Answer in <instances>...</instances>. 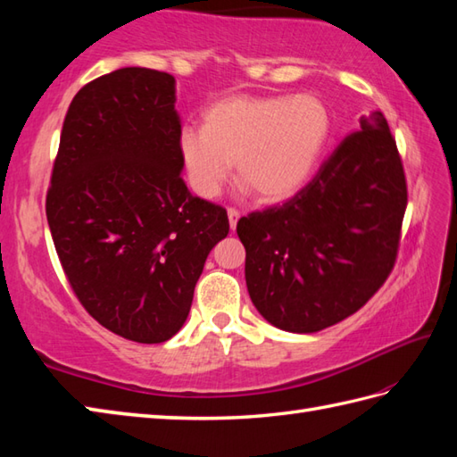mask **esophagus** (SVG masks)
Wrapping results in <instances>:
<instances>
[{
	"label": "esophagus",
	"instance_id": "esophagus-1",
	"mask_svg": "<svg viewBox=\"0 0 457 457\" xmlns=\"http://www.w3.org/2000/svg\"><path fill=\"white\" fill-rule=\"evenodd\" d=\"M228 218H229V228L236 229L237 228V221L241 218V212L236 208H228Z\"/></svg>",
	"mask_w": 457,
	"mask_h": 457
}]
</instances>
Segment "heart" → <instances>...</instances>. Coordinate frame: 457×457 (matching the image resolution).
Returning a JSON list of instances; mask_svg holds the SVG:
<instances>
[{"instance_id": "b5f03b06", "label": "heart", "mask_w": 457, "mask_h": 457, "mask_svg": "<svg viewBox=\"0 0 457 457\" xmlns=\"http://www.w3.org/2000/svg\"><path fill=\"white\" fill-rule=\"evenodd\" d=\"M328 131V110L314 96L239 94L212 104L204 125H184L179 154L202 198L218 196L237 161L239 180L275 202L304 187Z\"/></svg>"}]
</instances>
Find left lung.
I'll return each mask as SVG.
<instances>
[{
	"mask_svg": "<svg viewBox=\"0 0 457 457\" xmlns=\"http://www.w3.org/2000/svg\"><path fill=\"white\" fill-rule=\"evenodd\" d=\"M406 202L389 123L378 110L363 115L303 190L237 221L259 314L312 334L357 312L395 267Z\"/></svg>",
	"mask_w": 457,
	"mask_h": 457,
	"instance_id": "8db88e82",
	"label": "left lung"
}]
</instances>
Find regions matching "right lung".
Listing matches in <instances>:
<instances>
[{
	"mask_svg": "<svg viewBox=\"0 0 457 457\" xmlns=\"http://www.w3.org/2000/svg\"><path fill=\"white\" fill-rule=\"evenodd\" d=\"M174 79L120 68L71 102L46 190V220L72 293L105 329L167 342L187 320L226 208L182 180Z\"/></svg>",
	"mask_w": 457,
	"mask_h": 457,
	"instance_id": "1",
	"label": "right lung"
}]
</instances>
